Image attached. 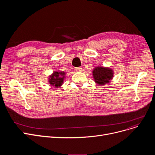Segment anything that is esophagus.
Segmentation results:
<instances>
[{"instance_id": "esophagus-1", "label": "esophagus", "mask_w": 155, "mask_h": 155, "mask_svg": "<svg viewBox=\"0 0 155 155\" xmlns=\"http://www.w3.org/2000/svg\"><path fill=\"white\" fill-rule=\"evenodd\" d=\"M75 70L77 71H82V67H77V68H75Z\"/></svg>"}]
</instances>
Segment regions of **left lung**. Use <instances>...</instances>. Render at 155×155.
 <instances>
[{"label":"left lung","instance_id":"1","mask_svg":"<svg viewBox=\"0 0 155 155\" xmlns=\"http://www.w3.org/2000/svg\"><path fill=\"white\" fill-rule=\"evenodd\" d=\"M92 73L95 82L98 85H105L108 84L113 77V70L107 67H95Z\"/></svg>","mask_w":155,"mask_h":155}]
</instances>
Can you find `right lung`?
Instances as JSON below:
<instances>
[{
  "mask_svg": "<svg viewBox=\"0 0 155 155\" xmlns=\"http://www.w3.org/2000/svg\"><path fill=\"white\" fill-rule=\"evenodd\" d=\"M65 72L54 71L53 74L49 77L48 82L54 88H58L61 86L65 77Z\"/></svg>",
  "mask_w": 155,
  "mask_h": 155,
  "instance_id": "right-lung-1",
  "label": "right lung"
}]
</instances>
